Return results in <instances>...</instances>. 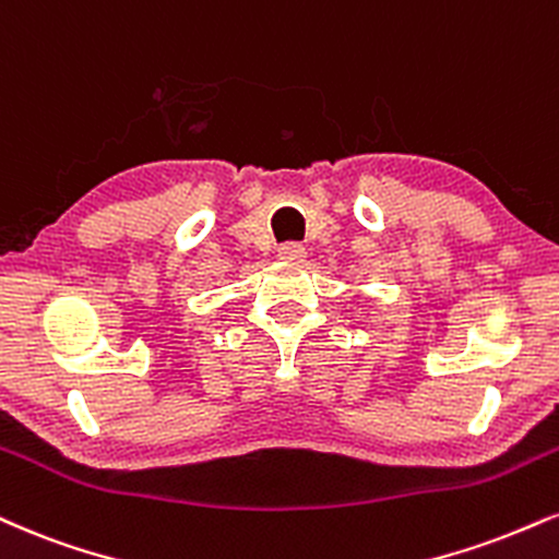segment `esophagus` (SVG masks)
<instances>
[{
    "instance_id": "esophagus-1",
    "label": "esophagus",
    "mask_w": 559,
    "mask_h": 559,
    "mask_svg": "<svg viewBox=\"0 0 559 559\" xmlns=\"http://www.w3.org/2000/svg\"><path fill=\"white\" fill-rule=\"evenodd\" d=\"M278 258L286 262H305L307 260V250L301 245H284L278 250Z\"/></svg>"
}]
</instances>
